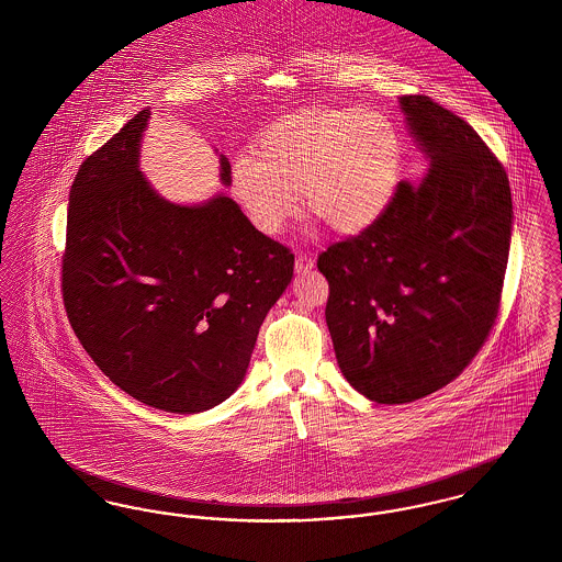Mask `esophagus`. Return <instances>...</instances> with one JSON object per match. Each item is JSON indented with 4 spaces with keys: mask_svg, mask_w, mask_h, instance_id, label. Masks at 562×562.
I'll return each mask as SVG.
<instances>
[{
    "mask_svg": "<svg viewBox=\"0 0 562 562\" xmlns=\"http://www.w3.org/2000/svg\"><path fill=\"white\" fill-rule=\"evenodd\" d=\"M314 257L312 255H307V252H299L296 255V259H294V269L296 271H310V269L314 268Z\"/></svg>",
    "mask_w": 562,
    "mask_h": 562,
    "instance_id": "esophagus-1",
    "label": "esophagus"
}]
</instances>
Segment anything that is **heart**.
Here are the masks:
<instances>
[{
    "instance_id": "b5f03b06",
    "label": "heart",
    "mask_w": 562,
    "mask_h": 562,
    "mask_svg": "<svg viewBox=\"0 0 562 562\" xmlns=\"http://www.w3.org/2000/svg\"><path fill=\"white\" fill-rule=\"evenodd\" d=\"M401 134L373 109L312 111L271 126L232 164L229 193L248 223L278 236L307 209L339 234H360L390 204L401 170Z\"/></svg>"
}]
</instances>
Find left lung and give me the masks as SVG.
<instances>
[{"label":"left lung","instance_id":"left-lung-1","mask_svg":"<svg viewBox=\"0 0 562 562\" xmlns=\"http://www.w3.org/2000/svg\"><path fill=\"white\" fill-rule=\"evenodd\" d=\"M429 158L371 227L330 244L326 324L349 385L379 404L419 401L481 351L502 305L512 193L479 133L426 94L401 97Z\"/></svg>","mask_w":562,"mask_h":562}]
</instances>
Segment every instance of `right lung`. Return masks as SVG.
<instances>
[{"label":"right lung","mask_w":562,"mask_h":562,"mask_svg":"<svg viewBox=\"0 0 562 562\" xmlns=\"http://www.w3.org/2000/svg\"><path fill=\"white\" fill-rule=\"evenodd\" d=\"M149 109L88 156L74 179L63 252L67 318L120 390L166 413L227 401L259 328L293 280L294 255L240 206L160 198L138 170ZM229 161L221 179L229 186Z\"/></svg>","instance_id":"obj_1"}]
</instances>
